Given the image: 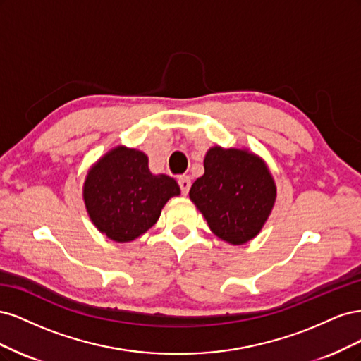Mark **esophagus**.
I'll return each mask as SVG.
<instances>
[{"label": "esophagus", "instance_id": "34e87169", "mask_svg": "<svg viewBox=\"0 0 361 361\" xmlns=\"http://www.w3.org/2000/svg\"><path fill=\"white\" fill-rule=\"evenodd\" d=\"M179 187H180L182 194L187 195L190 188H191V179H190V176H180L179 178Z\"/></svg>", "mask_w": 361, "mask_h": 361}]
</instances>
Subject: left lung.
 <instances>
[{
	"label": "left lung",
	"mask_w": 361,
	"mask_h": 361,
	"mask_svg": "<svg viewBox=\"0 0 361 361\" xmlns=\"http://www.w3.org/2000/svg\"><path fill=\"white\" fill-rule=\"evenodd\" d=\"M190 199L211 231L228 244H245L267 221L276 185L264 161L247 150L212 147L204 174L192 183Z\"/></svg>",
	"instance_id": "left-lung-1"
}]
</instances>
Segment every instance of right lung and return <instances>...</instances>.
<instances>
[{
	"label": "right lung",
	"mask_w": 361,
	"mask_h": 361,
	"mask_svg": "<svg viewBox=\"0 0 361 361\" xmlns=\"http://www.w3.org/2000/svg\"><path fill=\"white\" fill-rule=\"evenodd\" d=\"M143 152L118 146L99 159L84 183V202L94 226L116 243H129L154 226L162 206L179 195L178 182L154 176Z\"/></svg>",
	"instance_id": "add662e5"
}]
</instances>
